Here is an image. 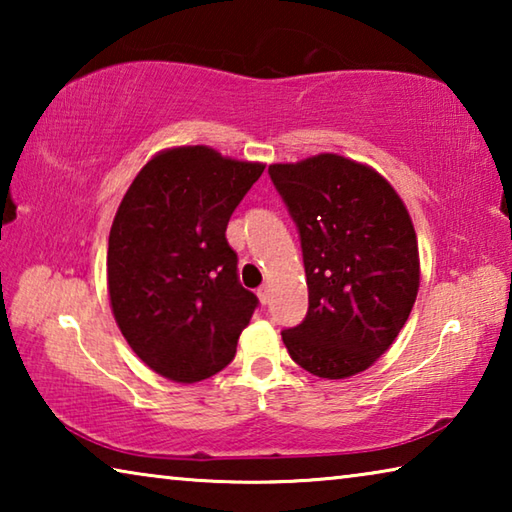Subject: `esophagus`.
Instances as JSON below:
<instances>
[{
	"instance_id": "34e87169",
	"label": "esophagus",
	"mask_w": 512,
	"mask_h": 512,
	"mask_svg": "<svg viewBox=\"0 0 512 512\" xmlns=\"http://www.w3.org/2000/svg\"><path fill=\"white\" fill-rule=\"evenodd\" d=\"M257 298H259V302H262V305H268V302H271V287H262L257 291Z\"/></svg>"
}]
</instances>
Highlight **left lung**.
I'll list each match as a JSON object with an SVG mask.
<instances>
[{"instance_id": "1", "label": "left lung", "mask_w": 512, "mask_h": 512, "mask_svg": "<svg viewBox=\"0 0 512 512\" xmlns=\"http://www.w3.org/2000/svg\"><path fill=\"white\" fill-rule=\"evenodd\" d=\"M268 173L300 230L309 289L305 320L282 341L320 379L359 375L391 348L418 296L411 214L377 169L339 153Z\"/></svg>"}]
</instances>
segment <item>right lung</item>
I'll use <instances>...</instances> for the list:
<instances>
[{"mask_svg":"<svg viewBox=\"0 0 512 512\" xmlns=\"http://www.w3.org/2000/svg\"><path fill=\"white\" fill-rule=\"evenodd\" d=\"M264 167L205 144L171 146L121 198L108 237L110 309L164 379L196 384L235 357L257 298L237 280L225 228Z\"/></svg>","mask_w":512,"mask_h":512,"instance_id":"1","label":"right lung"}]
</instances>
